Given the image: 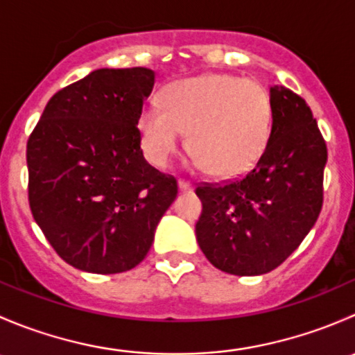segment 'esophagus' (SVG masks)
I'll return each mask as SVG.
<instances>
[{"label": "esophagus", "instance_id": "obj_1", "mask_svg": "<svg viewBox=\"0 0 355 355\" xmlns=\"http://www.w3.org/2000/svg\"><path fill=\"white\" fill-rule=\"evenodd\" d=\"M178 189H180L182 192H191L192 191V184H191V182L178 180Z\"/></svg>", "mask_w": 355, "mask_h": 355}]
</instances>
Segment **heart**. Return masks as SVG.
<instances>
[{"mask_svg": "<svg viewBox=\"0 0 355 355\" xmlns=\"http://www.w3.org/2000/svg\"><path fill=\"white\" fill-rule=\"evenodd\" d=\"M273 125V101L256 78L207 73L164 87L161 106L139 114L142 148L156 166H166L187 134L196 163L216 177H237L266 149Z\"/></svg>", "mask_w": 355, "mask_h": 355, "instance_id": "1", "label": "heart"}]
</instances>
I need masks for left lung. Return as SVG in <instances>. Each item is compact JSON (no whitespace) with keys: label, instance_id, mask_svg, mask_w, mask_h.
Returning <instances> with one entry per match:
<instances>
[{"label":"left lung","instance_id":"obj_1","mask_svg":"<svg viewBox=\"0 0 355 355\" xmlns=\"http://www.w3.org/2000/svg\"><path fill=\"white\" fill-rule=\"evenodd\" d=\"M273 125L266 149L241 180L199 185L196 237L225 273L256 277L280 266L300 245L323 206L327 144L300 96L270 89Z\"/></svg>","mask_w":355,"mask_h":355}]
</instances>
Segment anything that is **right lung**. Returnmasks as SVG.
Segmentation results:
<instances>
[{"label":"right lung","mask_w":355,"mask_h":355,"mask_svg":"<svg viewBox=\"0 0 355 355\" xmlns=\"http://www.w3.org/2000/svg\"><path fill=\"white\" fill-rule=\"evenodd\" d=\"M153 87L149 68H99L56 92L28 137L32 216L77 270L137 266L177 198V180L141 149L137 120Z\"/></svg>","instance_id":"obj_1"}]
</instances>
